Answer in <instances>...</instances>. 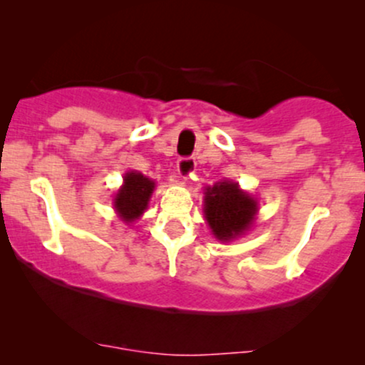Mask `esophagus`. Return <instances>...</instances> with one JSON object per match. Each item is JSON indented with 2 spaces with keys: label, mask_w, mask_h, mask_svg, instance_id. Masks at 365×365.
<instances>
[{
  "label": "esophagus",
  "mask_w": 365,
  "mask_h": 365,
  "mask_svg": "<svg viewBox=\"0 0 365 365\" xmlns=\"http://www.w3.org/2000/svg\"><path fill=\"white\" fill-rule=\"evenodd\" d=\"M195 159L194 158H180L177 161V170L178 175L182 178H188L195 170Z\"/></svg>",
  "instance_id": "obj_1"
}]
</instances>
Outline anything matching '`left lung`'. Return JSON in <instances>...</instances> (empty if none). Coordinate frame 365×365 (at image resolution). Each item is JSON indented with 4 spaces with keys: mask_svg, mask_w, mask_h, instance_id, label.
<instances>
[{
    "mask_svg": "<svg viewBox=\"0 0 365 365\" xmlns=\"http://www.w3.org/2000/svg\"><path fill=\"white\" fill-rule=\"evenodd\" d=\"M257 212V200L240 190L235 182H217L204 192V216L212 235L230 242L244 235Z\"/></svg>",
    "mask_w": 365,
    "mask_h": 365,
    "instance_id": "left-lung-1",
    "label": "left lung"
}]
</instances>
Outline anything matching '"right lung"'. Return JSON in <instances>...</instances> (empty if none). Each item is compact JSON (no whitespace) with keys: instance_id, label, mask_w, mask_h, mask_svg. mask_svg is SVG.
Returning <instances> with one entry per match:
<instances>
[{"instance_id":"obj_1","label":"right lung","mask_w":365,"mask_h":365,"mask_svg":"<svg viewBox=\"0 0 365 365\" xmlns=\"http://www.w3.org/2000/svg\"><path fill=\"white\" fill-rule=\"evenodd\" d=\"M154 185L156 183L153 180L144 177L142 173H137V171L125 173L123 185L115 195V202H113L116 212L125 223H132L144 215L154 192Z\"/></svg>"}]
</instances>
